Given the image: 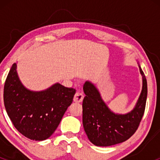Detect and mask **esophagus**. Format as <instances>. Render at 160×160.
<instances>
[{
    "label": "esophagus",
    "instance_id": "1",
    "mask_svg": "<svg viewBox=\"0 0 160 160\" xmlns=\"http://www.w3.org/2000/svg\"><path fill=\"white\" fill-rule=\"evenodd\" d=\"M84 95H82V93L81 92H77L76 94L74 95V101L75 102H81L83 99Z\"/></svg>",
    "mask_w": 160,
    "mask_h": 160
}]
</instances>
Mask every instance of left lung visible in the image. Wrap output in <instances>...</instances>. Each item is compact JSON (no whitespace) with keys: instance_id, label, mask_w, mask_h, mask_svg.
<instances>
[{"instance_id":"obj_1","label":"left lung","mask_w":160,"mask_h":160,"mask_svg":"<svg viewBox=\"0 0 160 160\" xmlns=\"http://www.w3.org/2000/svg\"><path fill=\"white\" fill-rule=\"evenodd\" d=\"M143 87L136 106L127 114H115L102 101L98 89L86 81L83 85L86 96L82 101V125L89 140L96 146L108 147L123 142L135 134L144 116L148 95L144 73Z\"/></svg>"}]
</instances>
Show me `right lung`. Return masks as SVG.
I'll list each match as a JSON object with an SVG mask.
<instances>
[{"label":"right lung","mask_w":160,"mask_h":160,"mask_svg":"<svg viewBox=\"0 0 160 160\" xmlns=\"http://www.w3.org/2000/svg\"><path fill=\"white\" fill-rule=\"evenodd\" d=\"M75 92L59 83L45 91L28 90L19 81L14 63L4 83L3 102L19 132L32 140L43 141L56 131Z\"/></svg>","instance_id":"add662e5"}]
</instances>
